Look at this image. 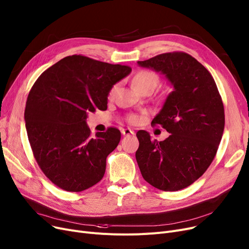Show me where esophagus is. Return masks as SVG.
I'll return each instance as SVG.
<instances>
[{
  "label": "esophagus",
  "mask_w": 249,
  "mask_h": 249,
  "mask_svg": "<svg viewBox=\"0 0 249 249\" xmlns=\"http://www.w3.org/2000/svg\"><path fill=\"white\" fill-rule=\"evenodd\" d=\"M124 136H129V135H135V132L131 128H124L122 131Z\"/></svg>",
  "instance_id": "34e87169"
}]
</instances>
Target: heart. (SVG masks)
Listing matches in <instances>:
<instances>
[{"instance_id": "heart-1", "label": "heart", "mask_w": 249, "mask_h": 249, "mask_svg": "<svg viewBox=\"0 0 249 249\" xmlns=\"http://www.w3.org/2000/svg\"><path fill=\"white\" fill-rule=\"evenodd\" d=\"M133 86L136 90L139 92L143 93L145 91H151L153 92L155 88L159 85L160 83V77L157 73L154 72L149 69H143L137 72L133 78ZM117 90V84L113 85L107 94L108 99H112L115 95ZM127 122L132 124H137L141 122V116L137 114H131L127 116Z\"/></svg>"}]
</instances>
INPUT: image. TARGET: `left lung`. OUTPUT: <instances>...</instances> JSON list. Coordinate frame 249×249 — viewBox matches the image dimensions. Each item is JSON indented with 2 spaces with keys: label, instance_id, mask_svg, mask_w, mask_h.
<instances>
[{
  "label": "left lung",
  "instance_id": "obj_1",
  "mask_svg": "<svg viewBox=\"0 0 249 249\" xmlns=\"http://www.w3.org/2000/svg\"><path fill=\"white\" fill-rule=\"evenodd\" d=\"M165 75L174 87L152 124L170 134L152 140L139 131L136 159L143 178L164 192L194 183L214 160L222 139L224 105L214 78L191 54L173 52L138 62Z\"/></svg>",
  "mask_w": 249,
  "mask_h": 249
}]
</instances>
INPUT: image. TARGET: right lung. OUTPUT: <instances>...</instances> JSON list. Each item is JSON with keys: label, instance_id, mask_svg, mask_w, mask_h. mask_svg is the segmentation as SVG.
Listing matches in <instances>:
<instances>
[{"label": "right lung", "instance_id": "right-lung-1", "mask_svg": "<svg viewBox=\"0 0 249 249\" xmlns=\"http://www.w3.org/2000/svg\"><path fill=\"white\" fill-rule=\"evenodd\" d=\"M131 72L128 66L74 54L35 81L24 112L27 136L38 166L57 187L79 193L102 179L121 132L110 126L92 137L87 114L107 109L109 89Z\"/></svg>", "mask_w": 249, "mask_h": 249}]
</instances>
